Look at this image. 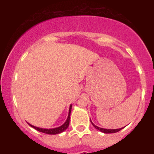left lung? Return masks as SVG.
I'll use <instances>...</instances> for the list:
<instances>
[{
    "label": "left lung",
    "instance_id": "1",
    "mask_svg": "<svg viewBox=\"0 0 154 154\" xmlns=\"http://www.w3.org/2000/svg\"><path fill=\"white\" fill-rule=\"evenodd\" d=\"M91 123H92V125H93V127H94L95 128H96L97 130H100V132H104V133H114V132H119V131H120V130H122V129H123V128H120V129H116V130H109V129H103V128H98V127H97L96 125H95L92 122H91Z\"/></svg>",
    "mask_w": 154,
    "mask_h": 154
}]
</instances>
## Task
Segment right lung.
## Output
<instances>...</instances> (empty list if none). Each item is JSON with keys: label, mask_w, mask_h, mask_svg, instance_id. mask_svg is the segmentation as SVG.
I'll use <instances>...</instances> for the list:
<instances>
[{"label": "right lung", "mask_w": 154, "mask_h": 154, "mask_svg": "<svg viewBox=\"0 0 154 154\" xmlns=\"http://www.w3.org/2000/svg\"><path fill=\"white\" fill-rule=\"evenodd\" d=\"M71 111H72V105L70 106L69 107V116L68 118H67L66 122L63 124V125H61V127H59L57 128H54V129H43V128H36V127L32 126V125L29 124V126H31L32 128H35V130H38L39 132H43V133L45 134H49V135H56V134H59L62 132L63 131H64L66 129L69 127V119H70V114H71Z\"/></svg>", "instance_id": "obj_1"}]
</instances>
